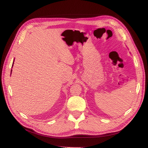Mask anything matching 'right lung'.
I'll list each match as a JSON object with an SVG mask.
<instances>
[{
	"label": "right lung",
	"instance_id": "obj_1",
	"mask_svg": "<svg viewBox=\"0 0 148 148\" xmlns=\"http://www.w3.org/2000/svg\"><path fill=\"white\" fill-rule=\"evenodd\" d=\"M13 63H14V62H13ZM13 63H12V64H13ZM11 71H12V69H11Z\"/></svg>",
	"mask_w": 148,
	"mask_h": 148
}]
</instances>
